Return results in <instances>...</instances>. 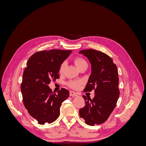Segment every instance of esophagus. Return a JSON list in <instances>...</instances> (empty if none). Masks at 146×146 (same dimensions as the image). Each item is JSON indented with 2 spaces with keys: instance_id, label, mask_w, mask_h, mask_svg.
I'll list each match as a JSON object with an SVG mask.
<instances>
[{
  "instance_id": "34e87169",
  "label": "esophagus",
  "mask_w": 146,
  "mask_h": 146,
  "mask_svg": "<svg viewBox=\"0 0 146 146\" xmlns=\"http://www.w3.org/2000/svg\"><path fill=\"white\" fill-rule=\"evenodd\" d=\"M70 96H72V97H76V96H77L78 94H77V92L72 91H70Z\"/></svg>"
}]
</instances>
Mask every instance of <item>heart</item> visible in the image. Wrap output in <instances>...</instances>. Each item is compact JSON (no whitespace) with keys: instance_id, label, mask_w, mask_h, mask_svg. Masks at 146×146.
I'll use <instances>...</instances> for the list:
<instances>
[{"instance_id":"heart-1","label":"heart","mask_w":146,"mask_h":146,"mask_svg":"<svg viewBox=\"0 0 146 146\" xmlns=\"http://www.w3.org/2000/svg\"><path fill=\"white\" fill-rule=\"evenodd\" d=\"M74 62L76 64L77 66V67L78 68V69L81 68L82 67L84 66H88V63L86 62V61L82 58L80 56H77L75 57L74 59ZM66 67V62H63L60 66L59 68V72L60 74H62L64 72V68ZM83 84V82L82 80H69L68 83L67 85L69 87H70L72 89H78L80 87V86Z\"/></svg>"}]
</instances>
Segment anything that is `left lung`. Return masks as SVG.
<instances>
[{
  "label": "left lung",
  "instance_id": "obj_1",
  "mask_svg": "<svg viewBox=\"0 0 146 146\" xmlns=\"http://www.w3.org/2000/svg\"><path fill=\"white\" fill-rule=\"evenodd\" d=\"M79 53L86 56L91 64V74L84 92L94 90L95 93L92 99L83 96L85 106L79 110V114L88 125L100 124L113 112L120 93L117 67L111 57L104 52L86 49Z\"/></svg>",
  "mask_w": 146,
  "mask_h": 146
}]
</instances>
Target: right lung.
<instances>
[{
	"label": "right lung",
	"instance_id": "obj_1",
	"mask_svg": "<svg viewBox=\"0 0 146 146\" xmlns=\"http://www.w3.org/2000/svg\"><path fill=\"white\" fill-rule=\"evenodd\" d=\"M71 50H42L30 57L24 70L21 90L23 104L30 116L39 124L50 123L60 116V107L69 92L62 88L54 93L48 85L60 78V64Z\"/></svg>",
	"mask_w": 146,
	"mask_h": 146
}]
</instances>
